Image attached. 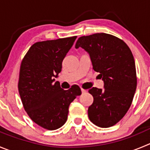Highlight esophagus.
<instances>
[{
    "mask_svg": "<svg viewBox=\"0 0 150 150\" xmlns=\"http://www.w3.org/2000/svg\"><path fill=\"white\" fill-rule=\"evenodd\" d=\"M81 92H82V93H86V89H82V88H81Z\"/></svg>",
    "mask_w": 150,
    "mask_h": 150,
    "instance_id": "obj_1",
    "label": "esophagus"
}]
</instances>
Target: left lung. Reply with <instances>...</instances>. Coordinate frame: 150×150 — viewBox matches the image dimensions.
<instances>
[{
  "instance_id": "obj_1",
  "label": "left lung",
  "mask_w": 150,
  "mask_h": 150,
  "mask_svg": "<svg viewBox=\"0 0 150 150\" xmlns=\"http://www.w3.org/2000/svg\"><path fill=\"white\" fill-rule=\"evenodd\" d=\"M81 47L90 57L92 67L103 81L104 89L91 88L93 103L88 116L95 125L112 127L129 109L137 86L135 64L127 43L107 33H96L78 39L75 48Z\"/></svg>"
}]
</instances>
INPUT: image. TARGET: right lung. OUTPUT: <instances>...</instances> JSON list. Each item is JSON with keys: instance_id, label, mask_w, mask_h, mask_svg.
Masks as SVG:
<instances>
[{"instance_id": "add662e5", "label": "right lung", "mask_w": 150, "mask_h": 150, "mask_svg": "<svg viewBox=\"0 0 150 150\" xmlns=\"http://www.w3.org/2000/svg\"><path fill=\"white\" fill-rule=\"evenodd\" d=\"M77 36L34 43L22 60L18 91L23 108L35 124L46 129L62 127L68 117L69 107L81 95L78 85L68 90L54 82L62 61Z\"/></svg>"}]
</instances>
